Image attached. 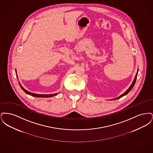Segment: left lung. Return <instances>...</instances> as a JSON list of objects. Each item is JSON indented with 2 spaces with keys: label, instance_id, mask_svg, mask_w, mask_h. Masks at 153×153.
Here are the masks:
<instances>
[{
  "label": "left lung",
  "instance_id": "left-lung-1",
  "mask_svg": "<svg viewBox=\"0 0 153 153\" xmlns=\"http://www.w3.org/2000/svg\"><path fill=\"white\" fill-rule=\"evenodd\" d=\"M138 71H137V74H136V75H135V78H134V79L133 80V82H132V84H131V85H130V87L128 88V89L125 92H124L123 94H122V95H120V96H119V97H117V98H115V99H110V100H117V99H120V98H121L122 97H123L124 96H125V95H127L130 91H131V89H132V88H133V87L134 86V85H135V81H136V80H137V75H138Z\"/></svg>",
  "mask_w": 153,
  "mask_h": 153
}]
</instances>
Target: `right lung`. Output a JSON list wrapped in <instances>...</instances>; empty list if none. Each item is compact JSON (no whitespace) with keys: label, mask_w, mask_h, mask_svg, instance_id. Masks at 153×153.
<instances>
[{"label":"right lung","mask_w":153,"mask_h":153,"mask_svg":"<svg viewBox=\"0 0 153 153\" xmlns=\"http://www.w3.org/2000/svg\"><path fill=\"white\" fill-rule=\"evenodd\" d=\"M15 72H16V74H16V70H15ZM17 78H18V76H16ZM19 82V85L20 87L22 88V90L27 94L30 95V96H34V97H53V96H55L56 95H57L58 94L56 93V94H49V95H43V94H34V93H32V92H30L29 91L26 90L24 88L22 87L21 84V83Z\"/></svg>","instance_id":"1"}]
</instances>
